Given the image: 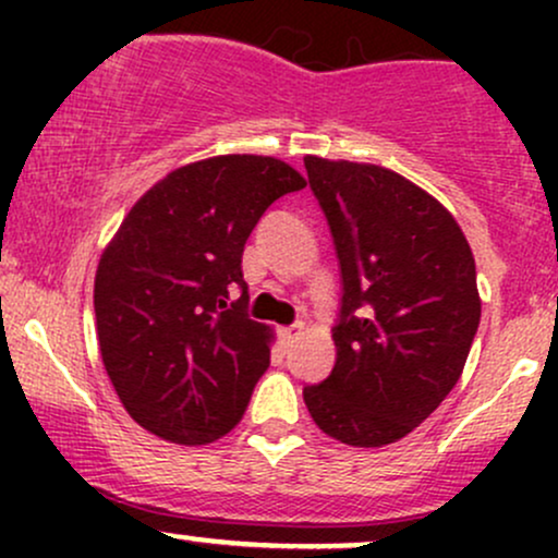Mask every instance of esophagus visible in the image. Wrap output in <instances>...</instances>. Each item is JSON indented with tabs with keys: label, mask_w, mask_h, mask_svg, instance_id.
I'll list each match as a JSON object with an SVG mask.
<instances>
[{
	"label": "esophagus",
	"mask_w": 558,
	"mask_h": 558,
	"mask_svg": "<svg viewBox=\"0 0 558 558\" xmlns=\"http://www.w3.org/2000/svg\"><path fill=\"white\" fill-rule=\"evenodd\" d=\"M301 330H304V325H291V328H280L278 336L280 341H283V345H291L301 336Z\"/></svg>",
	"instance_id": "obj_1"
}]
</instances>
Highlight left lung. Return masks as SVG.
Here are the masks:
<instances>
[{"mask_svg":"<svg viewBox=\"0 0 558 558\" xmlns=\"http://www.w3.org/2000/svg\"><path fill=\"white\" fill-rule=\"evenodd\" d=\"M341 262L336 367L312 420L356 448L396 444L462 377L480 325L475 257L438 198L380 165L304 157Z\"/></svg>","mask_w":558,"mask_h":558,"instance_id":"8db88e82","label":"left lung"}]
</instances>
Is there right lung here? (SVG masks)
<instances>
[{"label":"right lung","instance_id":"right-lung-1","mask_svg":"<svg viewBox=\"0 0 558 558\" xmlns=\"http://www.w3.org/2000/svg\"><path fill=\"white\" fill-rule=\"evenodd\" d=\"M304 185L275 157L198 159L151 185L120 222L96 267V338L144 430L204 446L241 422L275 338L243 312V243L275 198Z\"/></svg>","mask_w":558,"mask_h":558}]
</instances>
